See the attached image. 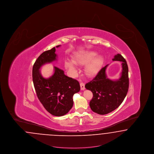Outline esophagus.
<instances>
[{"instance_id":"obj_1","label":"esophagus","mask_w":154,"mask_h":154,"mask_svg":"<svg viewBox=\"0 0 154 154\" xmlns=\"http://www.w3.org/2000/svg\"><path fill=\"white\" fill-rule=\"evenodd\" d=\"M80 87L81 90H84L85 89V84L83 83V82H81Z\"/></svg>"}]
</instances>
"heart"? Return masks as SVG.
Here are the masks:
<instances>
[{
	"label": "heart",
	"mask_w": 154,
	"mask_h": 154,
	"mask_svg": "<svg viewBox=\"0 0 154 154\" xmlns=\"http://www.w3.org/2000/svg\"><path fill=\"white\" fill-rule=\"evenodd\" d=\"M97 52L94 51L82 52L75 54L73 58V61L66 60L65 66L68 70L72 74H75L77 69L75 64L85 65V72L89 76H93L97 73L103 64V59L101 56H97Z\"/></svg>",
	"instance_id": "obj_1"
}]
</instances>
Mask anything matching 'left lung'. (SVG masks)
I'll use <instances>...</instances> for the list:
<instances>
[{"instance_id":"obj_1","label":"left lung","mask_w":154,"mask_h":154,"mask_svg":"<svg viewBox=\"0 0 154 154\" xmlns=\"http://www.w3.org/2000/svg\"><path fill=\"white\" fill-rule=\"evenodd\" d=\"M112 60L122 63V70L119 79L111 80L107 78L106 70L109 65H107L85 86L93 94V97L89 102L91 110L100 115L107 114L117 109L124 101L129 89L128 67L126 60L118 54Z\"/></svg>"}]
</instances>
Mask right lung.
<instances>
[{"label": "right lung", "instance_id": "obj_1", "mask_svg": "<svg viewBox=\"0 0 154 154\" xmlns=\"http://www.w3.org/2000/svg\"><path fill=\"white\" fill-rule=\"evenodd\" d=\"M57 58L55 47L43 52L33 65L32 78L37 97L45 110L54 116L60 117L72 108L73 96L80 91V86L78 81L66 76L63 70L56 66L50 77L45 79L42 76L41 67L56 60Z\"/></svg>", "mask_w": 154, "mask_h": 154}]
</instances>
